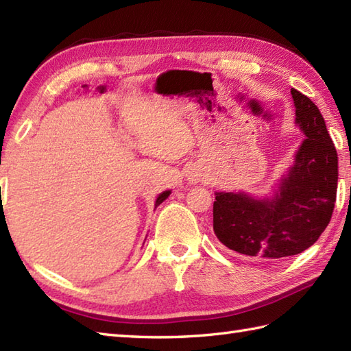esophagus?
I'll return each mask as SVG.
<instances>
[{
    "instance_id": "esophagus-1",
    "label": "esophagus",
    "mask_w": 351,
    "mask_h": 351,
    "mask_svg": "<svg viewBox=\"0 0 351 351\" xmlns=\"http://www.w3.org/2000/svg\"><path fill=\"white\" fill-rule=\"evenodd\" d=\"M189 181L191 182V184H196V182H199L200 181V175L197 173V171H189Z\"/></svg>"
}]
</instances>
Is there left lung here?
<instances>
[{
    "label": "left lung",
    "mask_w": 351,
    "mask_h": 351,
    "mask_svg": "<svg viewBox=\"0 0 351 351\" xmlns=\"http://www.w3.org/2000/svg\"><path fill=\"white\" fill-rule=\"evenodd\" d=\"M304 140L271 199L215 193L213 228L228 249L255 261L302 253L329 225L337 200L338 154L318 107L291 88Z\"/></svg>",
    "instance_id": "left-lung-1"
}]
</instances>
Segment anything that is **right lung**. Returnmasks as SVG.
Wrapping results in <instances>:
<instances>
[{"label":"right lung","mask_w":351,"mask_h":351,"mask_svg":"<svg viewBox=\"0 0 351 351\" xmlns=\"http://www.w3.org/2000/svg\"><path fill=\"white\" fill-rule=\"evenodd\" d=\"M169 195H170V190H167V191H162V193H161V195H160L158 197H156V200H155V208H156V206H158L160 204H162V202H164V200H166V199L169 197Z\"/></svg>","instance_id":"1"}]
</instances>
